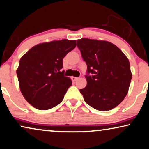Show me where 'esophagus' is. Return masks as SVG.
Segmentation results:
<instances>
[{
    "mask_svg": "<svg viewBox=\"0 0 149 149\" xmlns=\"http://www.w3.org/2000/svg\"><path fill=\"white\" fill-rule=\"evenodd\" d=\"M79 78H78V77H74V76H73V77H72V81H76L77 80V79H78Z\"/></svg>",
    "mask_w": 149,
    "mask_h": 149,
    "instance_id": "1",
    "label": "esophagus"
}]
</instances>
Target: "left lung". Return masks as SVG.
<instances>
[{"label":"left lung","instance_id":"1","mask_svg":"<svg viewBox=\"0 0 149 149\" xmlns=\"http://www.w3.org/2000/svg\"><path fill=\"white\" fill-rule=\"evenodd\" d=\"M77 47L87 65V85L79 90L85 102L96 110L113 109L128 92L132 79L128 58L107 41L81 38Z\"/></svg>","mask_w":149,"mask_h":149}]
</instances>
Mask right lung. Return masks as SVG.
<instances>
[{
	"label": "right lung",
	"instance_id": "right-lung-1",
	"mask_svg": "<svg viewBox=\"0 0 149 149\" xmlns=\"http://www.w3.org/2000/svg\"><path fill=\"white\" fill-rule=\"evenodd\" d=\"M75 41L63 39L39 44L21 58L17 70L19 88L33 107L47 110L62 102L72 84L61 72L63 59L75 49Z\"/></svg>",
	"mask_w": 149,
	"mask_h": 149
}]
</instances>
